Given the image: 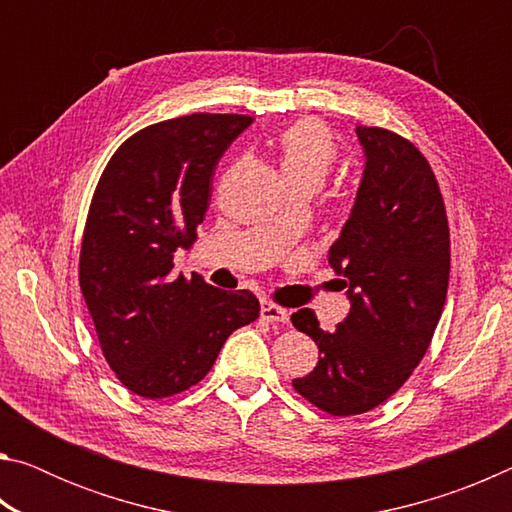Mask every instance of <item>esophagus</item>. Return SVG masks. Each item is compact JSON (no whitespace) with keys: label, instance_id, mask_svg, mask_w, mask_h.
I'll list each match as a JSON object with an SVG mask.
<instances>
[{"label":"esophagus","instance_id":"1","mask_svg":"<svg viewBox=\"0 0 512 512\" xmlns=\"http://www.w3.org/2000/svg\"><path fill=\"white\" fill-rule=\"evenodd\" d=\"M262 318L266 320V323H289V311L273 305V302H262Z\"/></svg>","mask_w":512,"mask_h":512}]
</instances>
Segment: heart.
Listing matches in <instances>:
<instances>
[{
	"label": "heart",
	"mask_w": 512,
	"mask_h": 512,
	"mask_svg": "<svg viewBox=\"0 0 512 512\" xmlns=\"http://www.w3.org/2000/svg\"><path fill=\"white\" fill-rule=\"evenodd\" d=\"M277 146H280L282 171L291 185L305 183V180L323 183L336 158L332 135L314 119H302L289 126L280 135Z\"/></svg>",
	"instance_id": "1"
}]
</instances>
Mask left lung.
<instances>
[{
  "mask_svg": "<svg viewBox=\"0 0 512 512\" xmlns=\"http://www.w3.org/2000/svg\"><path fill=\"white\" fill-rule=\"evenodd\" d=\"M363 173L327 262L343 277L350 314L325 332L311 309L293 327L318 363L293 388L320 411L359 415L386 402L427 352L449 284V228L424 155L384 128L357 126Z\"/></svg>",
  "mask_w": 512,
  "mask_h": 512,
  "instance_id": "1",
  "label": "left lung"
}]
</instances>
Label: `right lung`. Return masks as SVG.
<instances>
[{
  "label": "right lung",
  "instance_id": "right-lung-1",
  "mask_svg": "<svg viewBox=\"0 0 512 512\" xmlns=\"http://www.w3.org/2000/svg\"><path fill=\"white\" fill-rule=\"evenodd\" d=\"M246 115H187L119 146L94 192L79 280L103 357L128 391L149 400L201 381L235 329L259 316L250 291L173 275V253L196 241L210 183Z\"/></svg>",
  "mask_w": 512,
  "mask_h": 512
}]
</instances>
